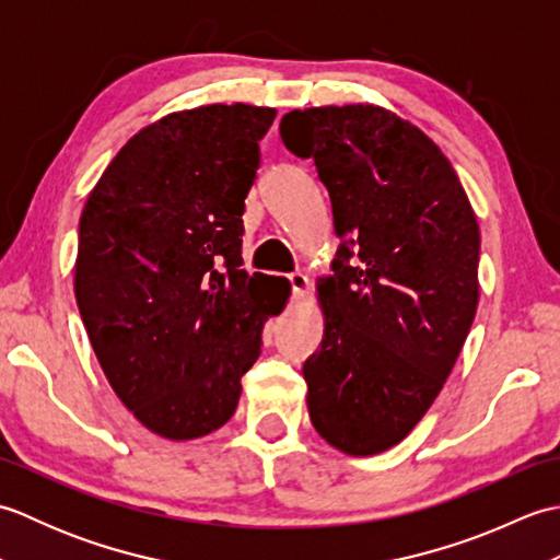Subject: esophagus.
<instances>
[{"instance_id": "obj_1", "label": "esophagus", "mask_w": 560, "mask_h": 560, "mask_svg": "<svg viewBox=\"0 0 560 560\" xmlns=\"http://www.w3.org/2000/svg\"><path fill=\"white\" fill-rule=\"evenodd\" d=\"M289 283L293 289V299L303 301L307 295V289H311V279H307L303 271H293V273H289Z\"/></svg>"}]
</instances>
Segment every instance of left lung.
I'll list each match as a JSON object with an SVG mask.
<instances>
[{"label":"left lung","instance_id":"8db88e82","mask_svg":"<svg viewBox=\"0 0 560 560\" xmlns=\"http://www.w3.org/2000/svg\"><path fill=\"white\" fill-rule=\"evenodd\" d=\"M281 139L313 159L341 241L317 287L319 349L305 361L307 411L331 447L377 455L431 409L479 303V223L445 153L377 105L281 117Z\"/></svg>","mask_w":560,"mask_h":560}]
</instances>
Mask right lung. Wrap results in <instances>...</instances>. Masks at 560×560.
Segmentation results:
<instances>
[{"instance_id":"right-lung-1","label":"right lung","mask_w":560,"mask_h":560,"mask_svg":"<svg viewBox=\"0 0 560 560\" xmlns=\"http://www.w3.org/2000/svg\"><path fill=\"white\" fill-rule=\"evenodd\" d=\"M277 110L213 103L161 117L117 151L83 205L77 305L115 395L151 433L231 419L261 329L289 301L243 265L245 197Z\"/></svg>"}]
</instances>
